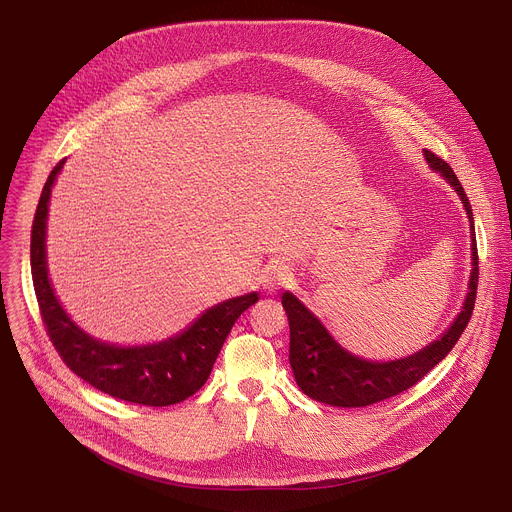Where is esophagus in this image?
Wrapping results in <instances>:
<instances>
[{
    "mask_svg": "<svg viewBox=\"0 0 512 512\" xmlns=\"http://www.w3.org/2000/svg\"><path fill=\"white\" fill-rule=\"evenodd\" d=\"M289 277H291V271H289L287 265H283V263H273V265H269V267L265 269V273H263V287H265L267 291L279 289L281 285H285V283L289 281Z\"/></svg>",
    "mask_w": 512,
    "mask_h": 512,
    "instance_id": "34e87169",
    "label": "esophagus"
}]
</instances>
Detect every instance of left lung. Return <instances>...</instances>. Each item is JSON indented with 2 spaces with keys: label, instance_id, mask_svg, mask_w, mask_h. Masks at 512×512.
<instances>
[{
  "label": "left lung",
  "instance_id": "1",
  "mask_svg": "<svg viewBox=\"0 0 512 512\" xmlns=\"http://www.w3.org/2000/svg\"><path fill=\"white\" fill-rule=\"evenodd\" d=\"M429 166L440 172L460 194L474 231V214L468 196L456 178L454 170L433 152L425 150ZM472 275L470 291L464 302V310L452 324V328L433 344L425 346L417 354L391 362H371L352 356L328 334L320 320L306 310V306L291 296L289 291L281 296L289 320V364L294 371L298 387L312 399L334 407H367L417 385L440 360L448 356L462 332L466 330L478 289V247L472 233Z\"/></svg>",
  "mask_w": 512,
  "mask_h": 512
}]
</instances>
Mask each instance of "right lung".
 I'll return each mask as SVG.
<instances>
[{"instance_id": "add662e5", "label": "right lung", "mask_w": 512, "mask_h": 512, "mask_svg": "<svg viewBox=\"0 0 512 512\" xmlns=\"http://www.w3.org/2000/svg\"><path fill=\"white\" fill-rule=\"evenodd\" d=\"M62 164L64 160L54 166L42 188L30 241L34 291L50 342L72 373L111 397L148 407H166L188 399L206 383L233 324L259 300L257 294L218 304L180 336L152 346L119 348L85 334L58 304L46 271L48 200Z\"/></svg>"}]
</instances>
